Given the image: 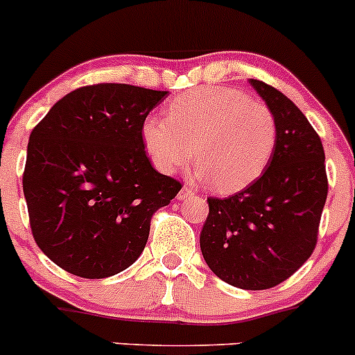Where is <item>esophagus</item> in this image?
<instances>
[{
	"mask_svg": "<svg viewBox=\"0 0 355 355\" xmlns=\"http://www.w3.org/2000/svg\"><path fill=\"white\" fill-rule=\"evenodd\" d=\"M192 196H194V191H192V189H189L187 185H184V187H182V191L178 192V199H189V198H192Z\"/></svg>",
	"mask_w": 355,
	"mask_h": 355,
	"instance_id": "obj_1",
	"label": "esophagus"
}]
</instances>
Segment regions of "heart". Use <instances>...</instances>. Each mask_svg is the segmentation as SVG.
Here are the masks:
<instances>
[{
    "label": "heart",
    "instance_id": "heart-1",
    "mask_svg": "<svg viewBox=\"0 0 355 355\" xmlns=\"http://www.w3.org/2000/svg\"><path fill=\"white\" fill-rule=\"evenodd\" d=\"M141 135L159 171L173 173L194 155L199 177L213 191L232 194L264 173L278 144V123L273 111L245 92L206 85L177 96L168 118L148 114Z\"/></svg>",
    "mask_w": 355,
    "mask_h": 355
}]
</instances>
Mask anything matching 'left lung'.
Returning <instances> with one entry per match:
<instances>
[{"mask_svg":"<svg viewBox=\"0 0 355 355\" xmlns=\"http://www.w3.org/2000/svg\"><path fill=\"white\" fill-rule=\"evenodd\" d=\"M249 82L277 116V149L249 187L230 198H207L199 242L218 278L266 290L292 277L313 254L328 178L321 139L302 111L263 80Z\"/></svg>","mask_w":355,"mask_h":355,"instance_id":"1","label":"left lung"}]
</instances>
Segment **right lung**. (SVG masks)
<instances>
[{
    "label": "right lung",
    "mask_w": 355,
    "mask_h": 355,
    "mask_svg": "<svg viewBox=\"0 0 355 355\" xmlns=\"http://www.w3.org/2000/svg\"><path fill=\"white\" fill-rule=\"evenodd\" d=\"M168 91L128 84L78 87L28 137L24 196L35 244L82 278L127 270L144 250L151 218L182 184L153 168L142 121Z\"/></svg>",
    "instance_id": "right-lung-1"
}]
</instances>
